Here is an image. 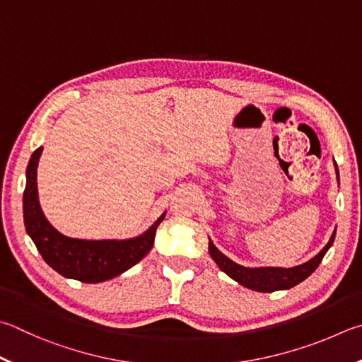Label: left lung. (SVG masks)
I'll return each mask as SVG.
<instances>
[{"mask_svg": "<svg viewBox=\"0 0 362 362\" xmlns=\"http://www.w3.org/2000/svg\"><path fill=\"white\" fill-rule=\"evenodd\" d=\"M336 170H337V164H336ZM337 179H339V173H337ZM334 238H336V231L332 233L329 242H327L326 247L321 250L315 258L304 262V264L296 266L291 269H284V267L250 269V267L239 266L235 264L234 261L226 258V256L214 245V242L210 239H209V252L221 271L228 274L229 277L234 279L235 281H239L240 285H244L250 288V290H255V291L272 293L279 290H288V288H293L298 284H300V281H304L308 275H310L315 269L320 266L323 256L332 245Z\"/></svg>", "mask_w": 362, "mask_h": 362, "instance_id": "obj_1", "label": "left lung"}]
</instances>
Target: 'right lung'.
Here are the masks:
<instances>
[{"label":"right lung","instance_id":"obj_1","mask_svg":"<svg viewBox=\"0 0 362 362\" xmlns=\"http://www.w3.org/2000/svg\"><path fill=\"white\" fill-rule=\"evenodd\" d=\"M42 147L35 150L26 168L23 193V220L26 233L47 264L63 277L83 284H100L114 279L137 264L153 247L155 233L163 214L139 238L128 240H82L71 239L57 231L45 218L37 201L36 168Z\"/></svg>","mask_w":362,"mask_h":362}]
</instances>
